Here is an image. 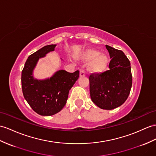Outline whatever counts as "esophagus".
<instances>
[{"label": "esophagus", "instance_id": "1", "mask_svg": "<svg viewBox=\"0 0 156 156\" xmlns=\"http://www.w3.org/2000/svg\"><path fill=\"white\" fill-rule=\"evenodd\" d=\"M86 75V72L85 71V70L83 69H81L80 70V77H84Z\"/></svg>", "mask_w": 156, "mask_h": 156}]
</instances>
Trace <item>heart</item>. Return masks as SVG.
I'll return each instance as SVG.
<instances>
[{
	"instance_id": "obj_1",
	"label": "heart",
	"mask_w": 156,
	"mask_h": 156,
	"mask_svg": "<svg viewBox=\"0 0 156 156\" xmlns=\"http://www.w3.org/2000/svg\"><path fill=\"white\" fill-rule=\"evenodd\" d=\"M100 52L96 49H90L83 54V59L85 61H91L89 65V70L94 73L103 71L108 64V58L105 54H99Z\"/></svg>"
}]
</instances>
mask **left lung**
I'll return each mask as SVG.
<instances>
[{"label":"left lung","mask_w":156,"mask_h":156,"mask_svg":"<svg viewBox=\"0 0 156 156\" xmlns=\"http://www.w3.org/2000/svg\"><path fill=\"white\" fill-rule=\"evenodd\" d=\"M110 58L109 70L89 75L90 96L97 107L112 110L126 101L132 84L130 62L121 50L106 45Z\"/></svg>","instance_id":"8db88e82"}]
</instances>
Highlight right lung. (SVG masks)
I'll return each mask as SVG.
<instances>
[{"label":"right lung","instance_id":"1","mask_svg":"<svg viewBox=\"0 0 156 156\" xmlns=\"http://www.w3.org/2000/svg\"><path fill=\"white\" fill-rule=\"evenodd\" d=\"M56 45H48L30 55L22 71V89L29 105L41 116H51L59 112L66 105L68 94L79 77V71L69 73L59 70L44 80L33 77V70L37 61L49 51L54 50Z\"/></svg>","mask_w":156,"mask_h":156}]
</instances>
